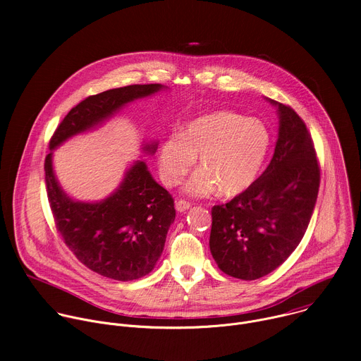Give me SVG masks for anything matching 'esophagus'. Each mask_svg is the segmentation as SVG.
Segmentation results:
<instances>
[{
    "label": "esophagus",
    "instance_id": "34e87169",
    "mask_svg": "<svg viewBox=\"0 0 361 361\" xmlns=\"http://www.w3.org/2000/svg\"><path fill=\"white\" fill-rule=\"evenodd\" d=\"M190 207H191V204H190L188 201H185V200H177V201H176V210H177L178 213H184V212H187Z\"/></svg>",
    "mask_w": 361,
    "mask_h": 361
}]
</instances>
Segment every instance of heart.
Segmentation results:
<instances>
[{"label": "heart", "mask_w": 361, "mask_h": 361, "mask_svg": "<svg viewBox=\"0 0 361 361\" xmlns=\"http://www.w3.org/2000/svg\"><path fill=\"white\" fill-rule=\"evenodd\" d=\"M271 145V134L259 118L220 111L192 120L183 133L164 138L159 147L160 176L176 185L198 166L185 183V192L205 197L219 192L235 197L259 178Z\"/></svg>", "instance_id": "b5f03b06"}]
</instances>
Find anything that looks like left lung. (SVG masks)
I'll list each match as a JSON object with an SVG mask.
<instances>
[{
  "label": "left lung",
  "mask_w": 361,
  "mask_h": 361,
  "mask_svg": "<svg viewBox=\"0 0 361 361\" xmlns=\"http://www.w3.org/2000/svg\"><path fill=\"white\" fill-rule=\"evenodd\" d=\"M277 107L280 127L273 159L244 192L212 209L210 250L219 269L257 280L281 266L310 223L320 167L304 121L288 106Z\"/></svg>",
  "instance_id": "1"
}]
</instances>
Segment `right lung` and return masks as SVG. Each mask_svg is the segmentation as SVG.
Masks as SVG:
<instances>
[{"mask_svg": "<svg viewBox=\"0 0 361 361\" xmlns=\"http://www.w3.org/2000/svg\"><path fill=\"white\" fill-rule=\"evenodd\" d=\"M161 88V84H134L87 97L54 131L44 163L48 202L66 245L85 267L118 281L141 279L156 266L176 219L171 194L151 177L145 161L138 160L106 200L75 201L54 176L53 151L70 137L110 118L128 102ZM156 148L157 142L142 147L145 152Z\"/></svg>", "mask_w": 361, "mask_h": 361, "instance_id": "1", "label": "right lung"}]
</instances>
